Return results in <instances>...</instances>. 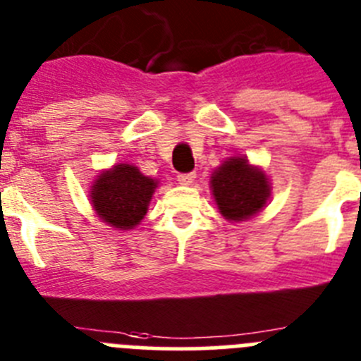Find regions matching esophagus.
Segmentation results:
<instances>
[{"mask_svg": "<svg viewBox=\"0 0 361 361\" xmlns=\"http://www.w3.org/2000/svg\"><path fill=\"white\" fill-rule=\"evenodd\" d=\"M195 178H197V173H195V171H190V173H178L177 180L178 184H183V186H190V184L195 183Z\"/></svg>", "mask_w": 361, "mask_h": 361, "instance_id": "esophagus-1", "label": "esophagus"}]
</instances>
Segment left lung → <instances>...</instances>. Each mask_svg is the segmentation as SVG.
Listing matches in <instances>:
<instances>
[{"mask_svg": "<svg viewBox=\"0 0 361 361\" xmlns=\"http://www.w3.org/2000/svg\"><path fill=\"white\" fill-rule=\"evenodd\" d=\"M214 200L227 220L240 221L256 214L270 195L269 178L243 157H233L211 177Z\"/></svg>", "mask_w": 361, "mask_h": 361, "instance_id": "8db88e82", "label": "left lung"}]
</instances>
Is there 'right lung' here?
Segmentation results:
<instances>
[{"label":"right lung","mask_w":361,"mask_h":361,"mask_svg":"<svg viewBox=\"0 0 361 361\" xmlns=\"http://www.w3.org/2000/svg\"><path fill=\"white\" fill-rule=\"evenodd\" d=\"M155 186L154 178L145 177L132 164H116L98 175L91 191L92 207L109 226L132 229L147 214Z\"/></svg>","instance_id":"right-lung-1"}]
</instances>
